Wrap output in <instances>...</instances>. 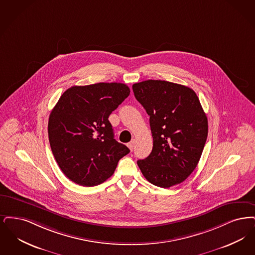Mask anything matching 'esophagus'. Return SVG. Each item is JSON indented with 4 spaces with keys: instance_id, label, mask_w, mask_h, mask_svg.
<instances>
[{
    "instance_id": "esophagus-1",
    "label": "esophagus",
    "mask_w": 255,
    "mask_h": 255,
    "mask_svg": "<svg viewBox=\"0 0 255 255\" xmlns=\"http://www.w3.org/2000/svg\"><path fill=\"white\" fill-rule=\"evenodd\" d=\"M134 144H135V140H134V139L128 144V148H129L130 150H132L133 147H134Z\"/></svg>"
}]
</instances>
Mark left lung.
I'll return each instance as SVG.
<instances>
[{"mask_svg": "<svg viewBox=\"0 0 255 255\" xmlns=\"http://www.w3.org/2000/svg\"><path fill=\"white\" fill-rule=\"evenodd\" d=\"M134 96L149 115L153 147L138 160L144 178L160 188L184 182L195 169L208 137V118L196 93L161 80L132 86Z\"/></svg>", "mask_w": 255, "mask_h": 255, "instance_id": "8db88e82", "label": "left lung"}]
</instances>
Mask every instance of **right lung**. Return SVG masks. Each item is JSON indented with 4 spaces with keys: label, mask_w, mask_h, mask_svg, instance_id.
Returning <instances> with one entry per match:
<instances>
[{
    "label": "right lung",
    "mask_w": 255,
    "mask_h": 255,
    "mask_svg": "<svg viewBox=\"0 0 255 255\" xmlns=\"http://www.w3.org/2000/svg\"><path fill=\"white\" fill-rule=\"evenodd\" d=\"M130 93L121 83L75 86L60 97L48 119V139L58 166L84 187L104 183L129 152L114 139L109 121Z\"/></svg>",
    "instance_id": "1"
}]
</instances>
